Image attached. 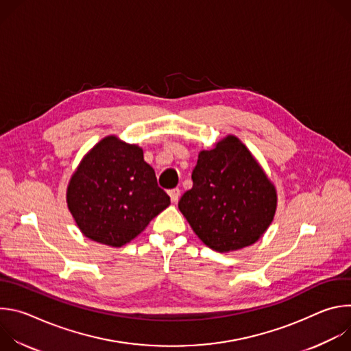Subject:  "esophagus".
I'll list each match as a JSON object with an SVG mask.
<instances>
[{
    "mask_svg": "<svg viewBox=\"0 0 351 351\" xmlns=\"http://www.w3.org/2000/svg\"><path fill=\"white\" fill-rule=\"evenodd\" d=\"M169 197H171V202L175 204L179 202V197H180V190L179 189H172L169 191Z\"/></svg>",
    "mask_w": 351,
    "mask_h": 351,
    "instance_id": "obj_1",
    "label": "esophagus"
}]
</instances>
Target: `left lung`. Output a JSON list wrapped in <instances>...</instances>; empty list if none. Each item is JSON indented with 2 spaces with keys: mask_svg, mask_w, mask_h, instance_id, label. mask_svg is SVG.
Wrapping results in <instances>:
<instances>
[{
  "mask_svg": "<svg viewBox=\"0 0 351 351\" xmlns=\"http://www.w3.org/2000/svg\"><path fill=\"white\" fill-rule=\"evenodd\" d=\"M193 187L179 210L193 232L218 253L237 252L258 241L274 221L278 193L250 149L228 134L198 153Z\"/></svg>",
  "mask_w": 351,
  "mask_h": 351,
  "instance_id": "8db88e82",
  "label": "left lung"
}]
</instances>
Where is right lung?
Here are the masks:
<instances>
[{
	"label": "right lung",
	"mask_w": 351,
	"mask_h": 351,
	"mask_svg": "<svg viewBox=\"0 0 351 351\" xmlns=\"http://www.w3.org/2000/svg\"><path fill=\"white\" fill-rule=\"evenodd\" d=\"M68 208L93 241L122 247L169 204L143 148L111 134L82 158L66 189Z\"/></svg>",
	"instance_id": "1"
}]
</instances>
